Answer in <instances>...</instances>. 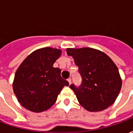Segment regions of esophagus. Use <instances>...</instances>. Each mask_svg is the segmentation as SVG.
<instances>
[{"label": "esophagus", "mask_w": 133, "mask_h": 133, "mask_svg": "<svg viewBox=\"0 0 133 133\" xmlns=\"http://www.w3.org/2000/svg\"><path fill=\"white\" fill-rule=\"evenodd\" d=\"M68 83H69V84L70 85V84H71V79H70V78H68Z\"/></svg>", "instance_id": "obj_1"}]
</instances>
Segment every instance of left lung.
<instances>
[{"mask_svg": "<svg viewBox=\"0 0 133 133\" xmlns=\"http://www.w3.org/2000/svg\"><path fill=\"white\" fill-rule=\"evenodd\" d=\"M82 77L79 88L70 85L78 102L90 112L102 111L112 105L120 93L122 79L108 55L91 48H67Z\"/></svg>", "mask_w": 133, "mask_h": 133, "instance_id": "obj_1", "label": "left lung"}]
</instances>
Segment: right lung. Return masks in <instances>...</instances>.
I'll return each instance as SVG.
<instances>
[{
	"label": "right lung",
	"mask_w": 133,
	"mask_h": 133,
	"mask_svg": "<svg viewBox=\"0 0 133 133\" xmlns=\"http://www.w3.org/2000/svg\"><path fill=\"white\" fill-rule=\"evenodd\" d=\"M62 50L46 47L31 52L17 69L13 89L23 108L34 112L50 108L64 86L69 83L61 78V70L53 64Z\"/></svg>",
	"instance_id": "obj_1"
}]
</instances>
